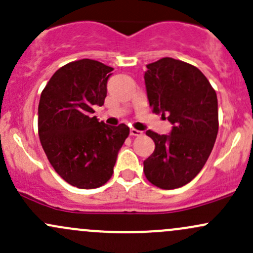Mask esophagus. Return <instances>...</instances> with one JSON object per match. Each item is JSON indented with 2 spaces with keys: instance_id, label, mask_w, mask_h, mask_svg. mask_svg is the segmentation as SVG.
<instances>
[{
  "instance_id": "1",
  "label": "esophagus",
  "mask_w": 253,
  "mask_h": 253,
  "mask_svg": "<svg viewBox=\"0 0 253 253\" xmlns=\"http://www.w3.org/2000/svg\"><path fill=\"white\" fill-rule=\"evenodd\" d=\"M130 135H131V136H142L143 132L141 131V130L134 129V127H132V129H130Z\"/></svg>"
}]
</instances>
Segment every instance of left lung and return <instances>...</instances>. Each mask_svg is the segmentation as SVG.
<instances>
[{
    "label": "left lung",
    "instance_id": "obj_1",
    "mask_svg": "<svg viewBox=\"0 0 253 253\" xmlns=\"http://www.w3.org/2000/svg\"><path fill=\"white\" fill-rule=\"evenodd\" d=\"M145 84L152 112L168 116L172 129L168 135L146 131L156 148L143 162V171L159 188H180L200 172L213 148L216 91L199 69L172 58L148 64Z\"/></svg>",
    "mask_w": 253,
    "mask_h": 253
}]
</instances>
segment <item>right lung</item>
<instances>
[{"instance_id": "1", "label": "right lung", "mask_w": 253, "mask_h": 253, "mask_svg": "<svg viewBox=\"0 0 253 253\" xmlns=\"http://www.w3.org/2000/svg\"><path fill=\"white\" fill-rule=\"evenodd\" d=\"M113 69L90 59L60 67L41 94L39 135L54 170L82 189L101 187L111 178L129 126H107L93 117L102 106Z\"/></svg>"}]
</instances>
